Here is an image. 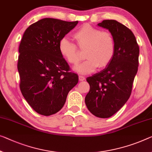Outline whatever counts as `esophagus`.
<instances>
[{"label": "esophagus", "instance_id": "34e87169", "mask_svg": "<svg viewBox=\"0 0 152 152\" xmlns=\"http://www.w3.org/2000/svg\"><path fill=\"white\" fill-rule=\"evenodd\" d=\"M79 81H84L85 80V77H84V76L83 75H79Z\"/></svg>", "mask_w": 152, "mask_h": 152}]
</instances>
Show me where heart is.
I'll return each instance as SVG.
<instances>
[{
  "instance_id": "obj_1",
  "label": "heart",
  "mask_w": 152,
  "mask_h": 152,
  "mask_svg": "<svg viewBox=\"0 0 152 152\" xmlns=\"http://www.w3.org/2000/svg\"><path fill=\"white\" fill-rule=\"evenodd\" d=\"M81 50H85V61L75 67L78 73L87 74L95 71L98 66L103 68L109 64L115 53V41L109 32L102 31L89 24H84L73 34ZM61 55L70 64L77 65L81 60L77 47L66 37L59 43Z\"/></svg>"
}]
</instances>
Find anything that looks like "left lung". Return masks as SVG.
<instances>
[{
	"label": "left lung",
	"mask_w": 152,
	"mask_h": 152,
	"mask_svg": "<svg viewBox=\"0 0 152 152\" xmlns=\"http://www.w3.org/2000/svg\"><path fill=\"white\" fill-rule=\"evenodd\" d=\"M98 26L111 32L115 53L105 69L86 79L90 91L85 102L93 115L108 118L124 105L131 94L138 71L139 48L131 30L118 21L103 20Z\"/></svg>",
	"instance_id": "8db88e82"
}]
</instances>
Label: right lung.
<instances>
[{
  "instance_id": "obj_1",
  "label": "right lung",
  "mask_w": 152,
  "mask_h": 152,
  "mask_svg": "<svg viewBox=\"0 0 152 152\" xmlns=\"http://www.w3.org/2000/svg\"><path fill=\"white\" fill-rule=\"evenodd\" d=\"M78 24L43 18L25 30L19 46L18 70L21 92L29 105L41 115L56 113L69 91L78 83L59 51V43Z\"/></svg>"
}]
</instances>
